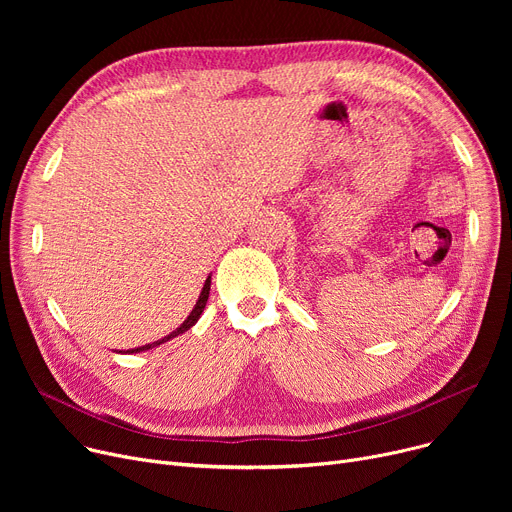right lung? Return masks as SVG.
Wrapping results in <instances>:
<instances>
[{"mask_svg":"<svg viewBox=\"0 0 512 512\" xmlns=\"http://www.w3.org/2000/svg\"><path fill=\"white\" fill-rule=\"evenodd\" d=\"M209 288H211V276H207V280H205V284H203V288H201V294H199V299H197V303H195L193 311L188 313V317L182 321V324H180L174 332H170L168 336L159 338V340H155V342H149V344H143V346H137V348H130V351H126V353L130 355V353H143V351H149V348H155V346H159V344H164V342H168V340H172V338H176V336L184 334L186 330H191V328L197 324V321H199V317H201V313H203V309H205V305H207V299H209ZM120 353H122V351H120Z\"/></svg>","mask_w":512,"mask_h":512,"instance_id":"obj_1","label":"right lung"}]
</instances>
